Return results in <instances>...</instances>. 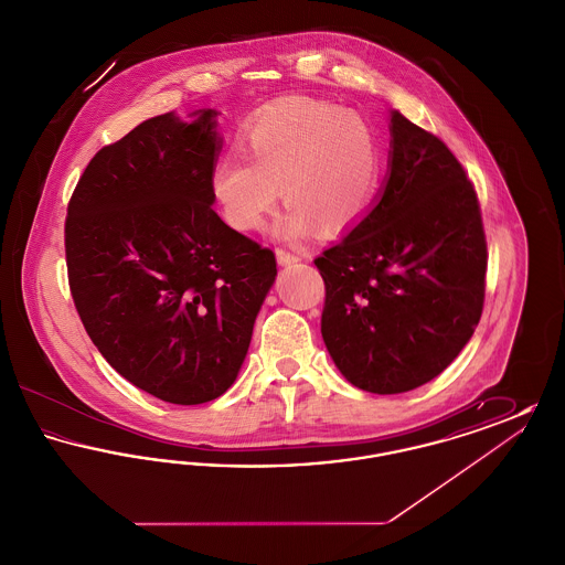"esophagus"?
<instances>
[{"mask_svg": "<svg viewBox=\"0 0 565 565\" xmlns=\"http://www.w3.org/2000/svg\"><path fill=\"white\" fill-rule=\"evenodd\" d=\"M275 256H277V265L279 267H290V265H295V263L300 260V256H296V254L288 252V249H281V247L275 252Z\"/></svg>", "mask_w": 565, "mask_h": 565, "instance_id": "1", "label": "esophagus"}]
</instances>
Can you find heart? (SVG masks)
Wrapping results in <instances>:
<instances>
[{
  "label": "heart",
  "mask_w": 565,
  "mask_h": 565,
  "mask_svg": "<svg viewBox=\"0 0 565 565\" xmlns=\"http://www.w3.org/2000/svg\"><path fill=\"white\" fill-rule=\"evenodd\" d=\"M247 159L228 154L212 173L224 222L242 233L263 228L279 189L290 205L273 233L300 242L316 224L341 233L366 214L381 182L375 129L337 104L292 97L263 111L245 131Z\"/></svg>",
  "instance_id": "b5f03b06"
}]
</instances>
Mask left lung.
Masks as SVG:
<instances>
[{"mask_svg":"<svg viewBox=\"0 0 565 565\" xmlns=\"http://www.w3.org/2000/svg\"><path fill=\"white\" fill-rule=\"evenodd\" d=\"M387 178L373 210L316 267L326 350L351 385L403 394L440 375L483 313L477 192L451 150L390 111Z\"/></svg>","mask_w":565,"mask_h":565,"instance_id":"8db88e82","label":"left lung"}]
</instances>
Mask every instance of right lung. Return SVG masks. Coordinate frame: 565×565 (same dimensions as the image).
Wrapping results in <instances>:
<instances>
[{
  "label": "right lung",
  "mask_w": 565,
  "mask_h": 565,
  "mask_svg": "<svg viewBox=\"0 0 565 565\" xmlns=\"http://www.w3.org/2000/svg\"><path fill=\"white\" fill-rule=\"evenodd\" d=\"M148 118L102 148L65 220L82 323L135 387L171 404L222 396L239 375L275 254L215 214L217 111Z\"/></svg>",
  "instance_id": "right-lung-1"
}]
</instances>
